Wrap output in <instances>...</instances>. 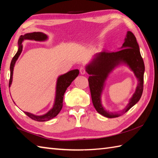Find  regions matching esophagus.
<instances>
[{"label":"esophagus","instance_id":"34e87169","mask_svg":"<svg viewBox=\"0 0 158 158\" xmlns=\"http://www.w3.org/2000/svg\"><path fill=\"white\" fill-rule=\"evenodd\" d=\"M85 69L84 68V67H81L80 68V73L81 74V75H84V74H85Z\"/></svg>","mask_w":158,"mask_h":158}]
</instances>
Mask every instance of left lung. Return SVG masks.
Returning a JSON list of instances; mask_svg holds the SVG:
<instances>
[{
	"label": "left lung",
	"mask_w": 158,
	"mask_h": 158,
	"mask_svg": "<svg viewBox=\"0 0 158 158\" xmlns=\"http://www.w3.org/2000/svg\"><path fill=\"white\" fill-rule=\"evenodd\" d=\"M119 49L121 50L115 52H102L96 53L85 66V71L89 75L88 81L93 105L97 112L107 118H114L126 113L139 101L143 91L145 64L140 55L139 44L132 32H127L124 43ZM121 65H127L132 70L138 83L135 92L125 108L119 112H110L102 105V94L109 74Z\"/></svg>",
	"instance_id": "8db88e82"
}]
</instances>
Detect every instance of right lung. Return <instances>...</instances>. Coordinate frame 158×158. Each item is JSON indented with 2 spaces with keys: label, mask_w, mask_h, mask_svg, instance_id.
I'll return each instance as SVG.
<instances>
[{
  "label": "right lung",
  "mask_w": 158,
  "mask_h": 158,
  "mask_svg": "<svg viewBox=\"0 0 158 158\" xmlns=\"http://www.w3.org/2000/svg\"><path fill=\"white\" fill-rule=\"evenodd\" d=\"M48 39V36L45 33L41 32H34L32 33H26L24 35H21L19 36L18 40V49L17 52L16 54L13 57L11 65H10V80H9V87L11 86L12 81H13V69L15 64V62L18 60L19 56L21 54L22 52V42L24 40H34L36 41H47ZM79 71L78 69H75L70 70L68 73H66L64 75H60L56 81V96L54 99V102L52 108L50 109L48 112L43 114L42 115H36L34 114L24 112L26 115H28L29 117L33 120L37 121V122H46L50 119H53L61 110L63 105V98L64 95L66 90L68 88V87L71 84L73 81L75 80L76 77L79 75ZM15 103V102H14Z\"/></svg>",
  "instance_id": "right-lung-1"
}]
</instances>
